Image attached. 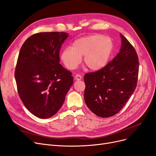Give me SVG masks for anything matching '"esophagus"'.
<instances>
[{"label":"esophagus","mask_w":156,"mask_h":156,"mask_svg":"<svg viewBox=\"0 0 156 156\" xmlns=\"http://www.w3.org/2000/svg\"><path fill=\"white\" fill-rule=\"evenodd\" d=\"M74 78H75L76 80H80L82 79V76H80V74H76V75H75V76H74Z\"/></svg>","instance_id":"1"}]
</instances>
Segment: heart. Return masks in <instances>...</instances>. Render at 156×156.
I'll return each instance as SVG.
<instances>
[{
  "label": "heart",
  "instance_id": "heart-1",
  "mask_svg": "<svg viewBox=\"0 0 156 156\" xmlns=\"http://www.w3.org/2000/svg\"><path fill=\"white\" fill-rule=\"evenodd\" d=\"M114 44L108 37L96 34L81 37L73 47H67L61 53V60L69 69L78 66L83 57L84 64L92 71L101 69L109 61Z\"/></svg>",
  "mask_w": 156,
  "mask_h": 156
}]
</instances>
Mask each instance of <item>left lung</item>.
<instances>
[{"instance_id":"obj_1","label":"left lung","mask_w":156,"mask_h":156,"mask_svg":"<svg viewBox=\"0 0 156 156\" xmlns=\"http://www.w3.org/2000/svg\"><path fill=\"white\" fill-rule=\"evenodd\" d=\"M119 53L103 69L84 76V99L88 108L100 117H110L126 105L136 87L139 62L137 53L120 34Z\"/></svg>"}]
</instances>
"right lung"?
Listing matches in <instances>:
<instances>
[{"label":"right lung","mask_w":156,"mask_h":156,"mask_svg":"<svg viewBox=\"0 0 156 156\" xmlns=\"http://www.w3.org/2000/svg\"><path fill=\"white\" fill-rule=\"evenodd\" d=\"M68 35L37 33L20 50L15 72L18 94L27 109L39 118L53 116L73 83L71 73L59 63L60 50Z\"/></svg>","instance_id":"right-lung-1"}]
</instances>
